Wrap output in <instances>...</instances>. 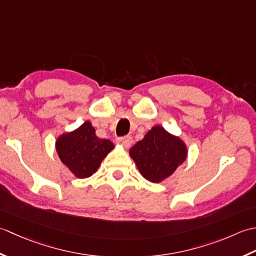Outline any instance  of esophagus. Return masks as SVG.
Here are the masks:
<instances>
[{"label":"esophagus","mask_w":256,"mask_h":256,"mask_svg":"<svg viewBox=\"0 0 256 256\" xmlns=\"http://www.w3.org/2000/svg\"><path fill=\"white\" fill-rule=\"evenodd\" d=\"M117 142L120 144L122 146H124V148H129L132 144V136H126V137L118 138Z\"/></svg>","instance_id":"esophagus-1"}]
</instances>
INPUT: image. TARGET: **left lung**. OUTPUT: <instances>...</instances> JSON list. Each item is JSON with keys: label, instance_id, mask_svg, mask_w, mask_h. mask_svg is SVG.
Wrapping results in <instances>:
<instances>
[{"label": "left lung", "instance_id": "left-lung-1", "mask_svg": "<svg viewBox=\"0 0 256 256\" xmlns=\"http://www.w3.org/2000/svg\"><path fill=\"white\" fill-rule=\"evenodd\" d=\"M130 157L146 180L160 184L188 157L186 142L161 126H154L129 150Z\"/></svg>", "mask_w": 256, "mask_h": 256}]
</instances>
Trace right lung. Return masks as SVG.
<instances>
[{
  "mask_svg": "<svg viewBox=\"0 0 256 256\" xmlns=\"http://www.w3.org/2000/svg\"><path fill=\"white\" fill-rule=\"evenodd\" d=\"M114 148L108 139H100L90 122H85L56 139L55 149L60 161L78 179L90 178L97 172L102 161Z\"/></svg>",
  "mask_w": 256,
  "mask_h": 256,
  "instance_id": "add662e5",
  "label": "right lung"
}]
</instances>
